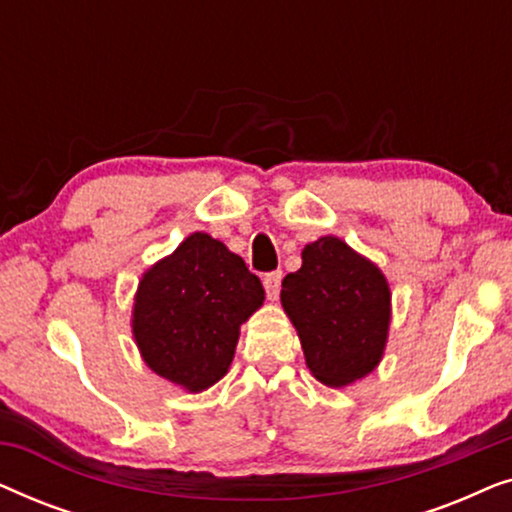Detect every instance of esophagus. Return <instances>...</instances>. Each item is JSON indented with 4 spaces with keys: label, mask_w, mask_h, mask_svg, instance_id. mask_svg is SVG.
Segmentation results:
<instances>
[{
    "label": "esophagus",
    "mask_w": 512,
    "mask_h": 512,
    "mask_svg": "<svg viewBox=\"0 0 512 512\" xmlns=\"http://www.w3.org/2000/svg\"><path fill=\"white\" fill-rule=\"evenodd\" d=\"M279 284H282V270L268 272V275L263 277L265 293H268L270 300H277V298H279Z\"/></svg>",
    "instance_id": "esophagus-1"
}]
</instances>
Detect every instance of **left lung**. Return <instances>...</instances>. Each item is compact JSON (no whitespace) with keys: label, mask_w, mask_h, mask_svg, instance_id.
Wrapping results in <instances>:
<instances>
[{"label":"left lung","mask_w":512,"mask_h":512,"mask_svg":"<svg viewBox=\"0 0 512 512\" xmlns=\"http://www.w3.org/2000/svg\"><path fill=\"white\" fill-rule=\"evenodd\" d=\"M303 265L282 282V307L296 328L310 373L347 387L380 366L391 326L384 272L335 235L305 244Z\"/></svg>","instance_id":"1"}]
</instances>
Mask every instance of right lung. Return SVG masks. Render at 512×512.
<instances>
[{
  "label": "right lung",
  "mask_w": 512,
  "mask_h": 512,
  "mask_svg": "<svg viewBox=\"0 0 512 512\" xmlns=\"http://www.w3.org/2000/svg\"><path fill=\"white\" fill-rule=\"evenodd\" d=\"M263 300L261 279L240 256L212 235L191 233L142 272L132 338L153 373L200 394L228 373L240 326Z\"/></svg>",
  "instance_id": "add662e5"
}]
</instances>
